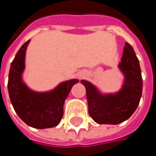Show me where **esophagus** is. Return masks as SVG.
<instances>
[{"label": "esophagus", "mask_w": 156, "mask_h": 156, "mask_svg": "<svg viewBox=\"0 0 156 156\" xmlns=\"http://www.w3.org/2000/svg\"><path fill=\"white\" fill-rule=\"evenodd\" d=\"M84 76H85V73H81V72L78 73V77H79V78H83Z\"/></svg>", "instance_id": "obj_1"}]
</instances>
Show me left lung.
Instances as JSON below:
<instances>
[{
  "label": "left lung",
  "instance_id": "8db88e82",
  "mask_svg": "<svg viewBox=\"0 0 156 156\" xmlns=\"http://www.w3.org/2000/svg\"><path fill=\"white\" fill-rule=\"evenodd\" d=\"M118 68L125 80L121 89L113 94H101L87 80H81L86 87L88 114L98 124L117 125L128 119L137 108L143 90L139 60L134 48L126 43Z\"/></svg>",
  "mask_w": 156,
  "mask_h": 156
}]
</instances>
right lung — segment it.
<instances>
[{"instance_id":"obj_1","label":"right lung","mask_w":156,"mask_h":156,"mask_svg":"<svg viewBox=\"0 0 156 156\" xmlns=\"http://www.w3.org/2000/svg\"><path fill=\"white\" fill-rule=\"evenodd\" d=\"M30 41L21 46L11 64L8 80L10 99L19 117L28 126L39 129L53 127L60 122L65 100L78 79L61 82L48 92H36L28 87L22 80V73Z\"/></svg>"}]
</instances>
